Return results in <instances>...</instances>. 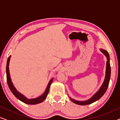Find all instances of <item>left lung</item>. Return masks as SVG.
I'll use <instances>...</instances> for the list:
<instances>
[{
	"mask_svg": "<svg viewBox=\"0 0 120 120\" xmlns=\"http://www.w3.org/2000/svg\"><path fill=\"white\" fill-rule=\"evenodd\" d=\"M101 51L105 56L106 58H107V61H106V70H105V79L103 82L102 85L99 88V90L97 92V93L92 96L90 99L87 100L85 101H76V100L72 99L70 97V99L73 101V103H75V104L80 105H88L90 104H92L94 101H98L99 99L107 90V88L109 86V83L110 81V79L111 76V67L110 64V57L109 53L106 50H104V49H100Z\"/></svg>",
	"mask_w": 120,
	"mask_h": 120,
	"instance_id": "obj_1",
	"label": "left lung"
}]
</instances>
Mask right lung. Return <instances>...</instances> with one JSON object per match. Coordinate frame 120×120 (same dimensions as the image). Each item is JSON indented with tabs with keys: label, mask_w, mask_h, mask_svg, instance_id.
Masks as SVG:
<instances>
[{
	"label": "right lung",
	"mask_w": 120,
	"mask_h": 120,
	"mask_svg": "<svg viewBox=\"0 0 120 120\" xmlns=\"http://www.w3.org/2000/svg\"><path fill=\"white\" fill-rule=\"evenodd\" d=\"M11 56L8 57V60H7V63H6V79H7V82L8 85L9 86V87L15 96L16 97L17 99H19V101H22V102H23L26 104H30V105H34V104H37L39 103H41L42 101H43L44 100L46 99V98L47 97V94L49 93V89H50V87L51 85V83H52V81H53V79H52L50 80L47 85L46 89L45 91L44 92V93L42 94L41 96H40L39 97L34 98V99H28L25 96L21 94L19 92V91H17V90L16 89V88L15 87L14 85L11 81V79L10 78V72H9V62L10 60Z\"/></svg>",
	"instance_id": "add662e5"
}]
</instances>
